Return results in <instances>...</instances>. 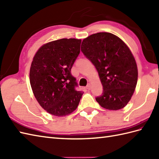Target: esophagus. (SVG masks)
<instances>
[{
	"label": "esophagus",
	"instance_id": "esophagus-1",
	"mask_svg": "<svg viewBox=\"0 0 159 159\" xmlns=\"http://www.w3.org/2000/svg\"><path fill=\"white\" fill-rule=\"evenodd\" d=\"M91 87H92V86H91V85L89 83V84H87V85L86 86V89H88V90H90Z\"/></svg>",
	"mask_w": 159,
	"mask_h": 159
}]
</instances>
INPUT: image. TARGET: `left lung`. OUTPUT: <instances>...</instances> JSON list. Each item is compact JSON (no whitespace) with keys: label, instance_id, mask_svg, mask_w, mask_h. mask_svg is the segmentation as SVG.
I'll return each mask as SVG.
<instances>
[{"label":"left lung","instance_id":"8db88e82","mask_svg":"<svg viewBox=\"0 0 159 159\" xmlns=\"http://www.w3.org/2000/svg\"><path fill=\"white\" fill-rule=\"evenodd\" d=\"M81 51L96 67L103 87L96 100L104 109H122L137 83V66L130 49L116 35L102 32L84 39Z\"/></svg>","mask_w":159,"mask_h":159}]
</instances>
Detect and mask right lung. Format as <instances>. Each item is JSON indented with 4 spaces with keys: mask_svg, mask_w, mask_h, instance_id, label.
Segmentation results:
<instances>
[{
    "mask_svg": "<svg viewBox=\"0 0 159 159\" xmlns=\"http://www.w3.org/2000/svg\"><path fill=\"white\" fill-rule=\"evenodd\" d=\"M81 40L61 39L42 46L30 69V83L36 100L55 116H65L76 109L83 92L77 91L71 69L80 53Z\"/></svg>",
    "mask_w": 159,
    "mask_h": 159,
    "instance_id": "obj_1",
    "label": "right lung"
}]
</instances>
